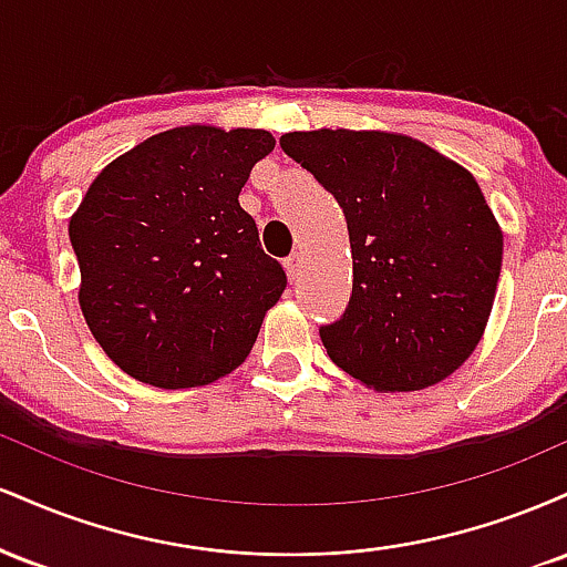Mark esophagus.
I'll return each instance as SVG.
<instances>
[{
    "mask_svg": "<svg viewBox=\"0 0 567 567\" xmlns=\"http://www.w3.org/2000/svg\"><path fill=\"white\" fill-rule=\"evenodd\" d=\"M285 269H288L290 279H298V275H301V269H303L301 252H290V256L285 258Z\"/></svg>",
    "mask_w": 567,
    "mask_h": 567,
    "instance_id": "34e87169",
    "label": "esophagus"
}]
</instances>
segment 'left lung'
Instances as JSON below:
<instances>
[{
  "label": "left lung",
  "mask_w": 567,
  "mask_h": 567,
  "mask_svg": "<svg viewBox=\"0 0 567 567\" xmlns=\"http://www.w3.org/2000/svg\"><path fill=\"white\" fill-rule=\"evenodd\" d=\"M341 205L354 282L328 357L379 392H415L458 370L485 333L504 256L470 171L426 143L381 130L279 138Z\"/></svg>",
  "instance_id": "8db88e82"
}]
</instances>
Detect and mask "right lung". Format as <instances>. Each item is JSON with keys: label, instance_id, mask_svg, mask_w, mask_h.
<instances>
[{"label": "right lung", "instance_id": "add662e5", "mask_svg": "<svg viewBox=\"0 0 567 567\" xmlns=\"http://www.w3.org/2000/svg\"><path fill=\"white\" fill-rule=\"evenodd\" d=\"M266 130L173 127L90 184L69 220L90 333L127 375L205 386L245 362L282 296V264L239 207Z\"/></svg>", "mask_w": 567, "mask_h": 567}]
</instances>
